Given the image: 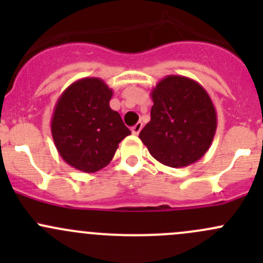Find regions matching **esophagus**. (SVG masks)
Listing matches in <instances>:
<instances>
[{
    "mask_svg": "<svg viewBox=\"0 0 263 263\" xmlns=\"http://www.w3.org/2000/svg\"><path fill=\"white\" fill-rule=\"evenodd\" d=\"M141 129H142V123H141V122H137V123L135 124L134 127H132L131 131H132V134H134V135H139Z\"/></svg>",
    "mask_w": 263,
    "mask_h": 263,
    "instance_id": "obj_1",
    "label": "esophagus"
}]
</instances>
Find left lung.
Here are the masks:
<instances>
[{"mask_svg":"<svg viewBox=\"0 0 263 263\" xmlns=\"http://www.w3.org/2000/svg\"><path fill=\"white\" fill-rule=\"evenodd\" d=\"M151 119L140 132L142 144L159 163L184 168L210 148L217 117L210 95L190 78L169 75L151 90Z\"/></svg>","mask_w":263,"mask_h":263,"instance_id":"1","label":"left lung"}]
</instances>
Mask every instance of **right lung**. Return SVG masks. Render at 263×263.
I'll list each match as a JSON object with an SVG mask.
<instances>
[{"instance_id": "1", "label": "right lung", "mask_w": 263, "mask_h": 263, "mask_svg": "<svg viewBox=\"0 0 263 263\" xmlns=\"http://www.w3.org/2000/svg\"><path fill=\"white\" fill-rule=\"evenodd\" d=\"M112 89L98 78L71 84L55 103L50 121L61 158L78 171L95 173L110 163L118 144L131 131L109 107Z\"/></svg>"}]
</instances>
